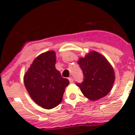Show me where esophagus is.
I'll list each match as a JSON object with an SVG mask.
<instances>
[{"mask_svg": "<svg viewBox=\"0 0 135 135\" xmlns=\"http://www.w3.org/2000/svg\"><path fill=\"white\" fill-rule=\"evenodd\" d=\"M69 81H70V83H74V79L72 78V77H69Z\"/></svg>", "mask_w": 135, "mask_h": 135, "instance_id": "34e87169", "label": "esophagus"}]
</instances>
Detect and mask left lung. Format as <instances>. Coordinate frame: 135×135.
I'll return each mask as SVG.
<instances>
[{"label":"left lung","mask_w":135,"mask_h":135,"mask_svg":"<svg viewBox=\"0 0 135 135\" xmlns=\"http://www.w3.org/2000/svg\"><path fill=\"white\" fill-rule=\"evenodd\" d=\"M78 64L83 74V81L76 83L83 94L95 101L105 96L111 91L115 76L112 66L102 54L92 51Z\"/></svg>","instance_id":"8db88e82"}]
</instances>
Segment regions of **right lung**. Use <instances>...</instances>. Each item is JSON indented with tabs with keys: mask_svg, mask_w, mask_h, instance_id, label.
I'll list each match as a JSON object with an SVG mask.
<instances>
[{
	"mask_svg": "<svg viewBox=\"0 0 135 135\" xmlns=\"http://www.w3.org/2000/svg\"><path fill=\"white\" fill-rule=\"evenodd\" d=\"M56 54L48 51L36 58L24 75V83L30 97L45 109L55 108L61 102L69 81L55 68Z\"/></svg>",
	"mask_w": 135,
	"mask_h": 135,
	"instance_id": "add662e5",
	"label": "right lung"
}]
</instances>
